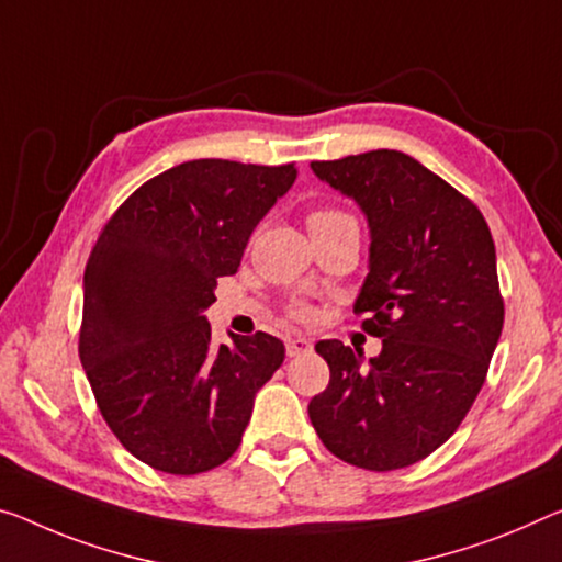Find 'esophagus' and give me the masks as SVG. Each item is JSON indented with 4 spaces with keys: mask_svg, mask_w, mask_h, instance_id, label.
<instances>
[{
    "mask_svg": "<svg viewBox=\"0 0 562 562\" xmlns=\"http://www.w3.org/2000/svg\"><path fill=\"white\" fill-rule=\"evenodd\" d=\"M311 351V341L304 339V336H293V339L286 341V353L289 357H301V353Z\"/></svg>",
    "mask_w": 562,
    "mask_h": 562,
    "instance_id": "obj_1",
    "label": "esophagus"
}]
</instances>
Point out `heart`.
Here are the masks:
<instances>
[{"label":"heart","mask_w":562,"mask_h":562,"mask_svg":"<svg viewBox=\"0 0 562 562\" xmlns=\"http://www.w3.org/2000/svg\"><path fill=\"white\" fill-rule=\"evenodd\" d=\"M336 218H351V215H347L344 211H336V209H316V211H311V215H308V226H311V223H324V221H336ZM293 314L306 316V311L296 308Z\"/></svg>","instance_id":"b5f03b06"}]
</instances>
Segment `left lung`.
I'll return each instance as SVG.
<instances>
[{
    "label": "left lung",
    "instance_id": "8db88e82",
    "mask_svg": "<svg viewBox=\"0 0 562 562\" xmlns=\"http://www.w3.org/2000/svg\"><path fill=\"white\" fill-rule=\"evenodd\" d=\"M311 168L367 213L369 276L353 314L382 339L367 367L341 341L316 344L331 379L308 402L311 425L353 468H409L454 435L485 384L505 322L495 240L468 195L400 150Z\"/></svg>",
    "mask_w": 562,
    "mask_h": 562
}]
</instances>
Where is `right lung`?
Instances as JSON below:
<instances>
[{"instance_id": "right-lung-1", "label": "right lung", "mask_w": 562, "mask_h": 562, "mask_svg": "<svg viewBox=\"0 0 562 562\" xmlns=\"http://www.w3.org/2000/svg\"><path fill=\"white\" fill-rule=\"evenodd\" d=\"M293 180V162H180L137 188L92 246L77 351L102 419L153 470L226 462L283 364V344L263 331L211 347L203 311Z\"/></svg>"}]
</instances>
